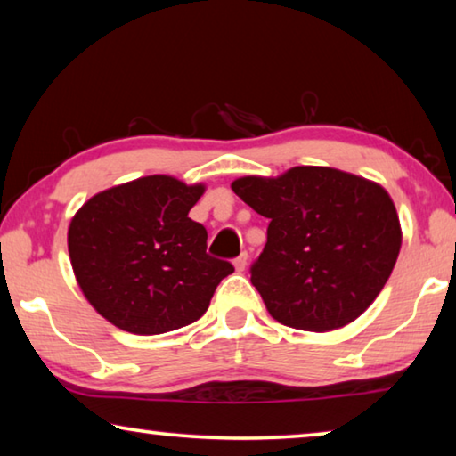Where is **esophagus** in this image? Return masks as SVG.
<instances>
[{"mask_svg": "<svg viewBox=\"0 0 456 456\" xmlns=\"http://www.w3.org/2000/svg\"><path fill=\"white\" fill-rule=\"evenodd\" d=\"M233 264H235V270L237 272L246 270L248 268V251H241V254L233 260Z\"/></svg>", "mask_w": 456, "mask_h": 456, "instance_id": "obj_1", "label": "esophagus"}]
</instances>
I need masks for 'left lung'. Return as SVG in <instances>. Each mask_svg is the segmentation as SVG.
Instances as JSON below:
<instances>
[{
	"mask_svg": "<svg viewBox=\"0 0 456 456\" xmlns=\"http://www.w3.org/2000/svg\"><path fill=\"white\" fill-rule=\"evenodd\" d=\"M231 188L270 219L251 284L276 322L331 331L370 307L402 249L383 186L336 167L297 166L276 178L243 175Z\"/></svg>",
	"mask_w": 456,
	"mask_h": 456,
	"instance_id": "obj_1",
	"label": "left lung"
}]
</instances>
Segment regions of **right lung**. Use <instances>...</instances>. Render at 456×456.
<instances>
[{"mask_svg":"<svg viewBox=\"0 0 456 456\" xmlns=\"http://www.w3.org/2000/svg\"><path fill=\"white\" fill-rule=\"evenodd\" d=\"M205 184L145 175L92 196L69 223L67 248L81 293L118 330L155 336L205 315L235 268L207 254L188 216Z\"/></svg>","mask_w":456,"mask_h":456,"instance_id":"obj_1","label":"right lung"}]
</instances>
